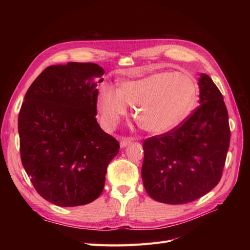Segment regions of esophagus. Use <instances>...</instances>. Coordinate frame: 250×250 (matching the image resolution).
Returning a JSON list of instances; mask_svg holds the SVG:
<instances>
[{
    "instance_id": "obj_1",
    "label": "esophagus",
    "mask_w": 250,
    "mask_h": 250,
    "mask_svg": "<svg viewBox=\"0 0 250 250\" xmlns=\"http://www.w3.org/2000/svg\"><path fill=\"white\" fill-rule=\"evenodd\" d=\"M132 140H133V138L124 137V138L121 139V141H120V146L122 147V148H124V147H126L127 145H129V144L132 142Z\"/></svg>"
}]
</instances>
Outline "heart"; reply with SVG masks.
I'll list each match as a JSON object with an SVG mask.
<instances>
[{
	"instance_id": "obj_1",
	"label": "heart",
	"mask_w": 250,
	"mask_h": 250,
	"mask_svg": "<svg viewBox=\"0 0 250 250\" xmlns=\"http://www.w3.org/2000/svg\"><path fill=\"white\" fill-rule=\"evenodd\" d=\"M197 87L183 74L161 72L120 83L118 92L110 86L101 88L97 100L98 112L104 127L116 126L127 110L142 128L163 134L180 125L194 108Z\"/></svg>"
}]
</instances>
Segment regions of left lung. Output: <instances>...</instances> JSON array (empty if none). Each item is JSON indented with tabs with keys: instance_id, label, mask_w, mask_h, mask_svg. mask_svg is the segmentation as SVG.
<instances>
[{
	"instance_id": "obj_1",
	"label": "left lung",
	"mask_w": 250,
	"mask_h": 250,
	"mask_svg": "<svg viewBox=\"0 0 250 250\" xmlns=\"http://www.w3.org/2000/svg\"><path fill=\"white\" fill-rule=\"evenodd\" d=\"M199 87L200 105L183 123L143 143V183L156 201H194L221 179L230 141L229 113L208 75H200Z\"/></svg>"
}]
</instances>
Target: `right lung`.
Segmentation results:
<instances>
[{"instance_id":"obj_1","label":"right lung","mask_w":250,"mask_h":250,"mask_svg":"<svg viewBox=\"0 0 250 250\" xmlns=\"http://www.w3.org/2000/svg\"><path fill=\"white\" fill-rule=\"evenodd\" d=\"M103 74L92 62L48 66L21 104V164L36 192L56 206H83L99 197L119 152V142L96 119Z\"/></svg>"}]
</instances>
